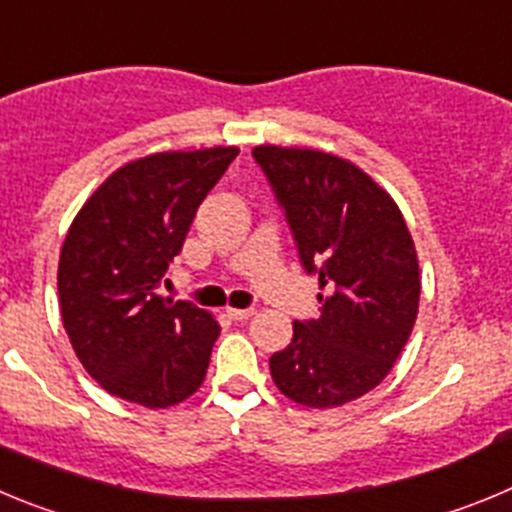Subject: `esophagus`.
<instances>
[{
  "instance_id": "obj_1",
  "label": "esophagus",
  "mask_w": 512,
  "mask_h": 512,
  "mask_svg": "<svg viewBox=\"0 0 512 512\" xmlns=\"http://www.w3.org/2000/svg\"><path fill=\"white\" fill-rule=\"evenodd\" d=\"M227 316L234 321H245L255 316V308H227Z\"/></svg>"
}]
</instances>
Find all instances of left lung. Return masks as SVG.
I'll return each instance as SVG.
<instances>
[{"instance_id": "1", "label": "left lung", "mask_w": 512, "mask_h": 512, "mask_svg": "<svg viewBox=\"0 0 512 512\" xmlns=\"http://www.w3.org/2000/svg\"><path fill=\"white\" fill-rule=\"evenodd\" d=\"M273 186L306 273L319 275L321 316L293 324L270 357L285 398L336 408L377 388L418 316V257L398 204L365 170L301 147L252 150Z\"/></svg>"}]
</instances>
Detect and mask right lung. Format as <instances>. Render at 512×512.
<instances>
[{
    "instance_id": "right-lung-1",
    "label": "right lung",
    "mask_w": 512,
    "mask_h": 512,
    "mask_svg": "<svg viewBox=\"0 0 512 512\" xmlns=\"http://www.w3.org/2000/svg\"><path fill=\"white\" fill-rule=\"evenodd\" d=\"M237 153L209 147L132 160L73 219L58 262L61 316L73 352L107 393L168 408L201 388L219 324L158 288Z\"/></svg>"
}]
</instances>
